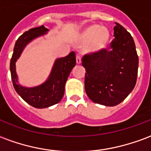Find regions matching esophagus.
Instances as JSON below:
<instances>
[{"label":"esophagus","mask_w":151,"mask_h":151,"mask_svg":"<svg viewBox=\"0 0 151 151\" xmlns=\"http://www.w3.org/2000/svg\"><path fill=\"white\" fill-rule=\"evenodd\" d=\"M76 62H77V64H81L82 63V60H81V56H78V55H77V56H76Z\"/></svg>","instance_id":"1"}]
</instances>
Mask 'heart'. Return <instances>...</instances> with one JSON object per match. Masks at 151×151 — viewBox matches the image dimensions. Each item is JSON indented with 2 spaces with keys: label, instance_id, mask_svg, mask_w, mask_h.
I'll list each match as a JSON object with an SVG mask.
<instances>
[{
  "label": "heart",
  "instance_id": "1",
  "mask_svg": "<svg viewBox=\"0 0 151 151\" xmlns=\"http://www.w3.org/2000/svg\"><path fill=\"white\" fill-rule=\"evenodd\" d=\"M110 40V33L104 27L91 25L85 28L78 35V41L85 43L84 49L86 52L97 53L104 50Z\"/></svg>",
  "mask_w": 151,
  "mask_h": 151
}]
</instances>
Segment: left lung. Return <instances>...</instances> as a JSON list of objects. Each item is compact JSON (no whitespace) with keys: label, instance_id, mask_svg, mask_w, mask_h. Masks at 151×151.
Wrapping results in <instances>:
<instances>
[{"label":"left lung","instance_id":"8db88e82","mask_svg":"<svg viewBox=\"0 0 151 151\" xmlns=\"http://www.w3.org/2000/svg\"><path fill=\"white\" fill-rule=\"evenodd\" d=\"M114 37L110 51L82 57L86 95L94 103L108 107L120 104L132 92L138 69V56L131 35L116 22Z\"/></svg>","mask_w":151,"mask_h":151}]
</instances>
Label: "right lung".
<instances>
[{
	"instance_id": "1",
	"label": "right lung",
	"mask_w": 151,
	"mask_h": 151,
	"mask_svg": "<svg viewBox=\"0 0 151 151\" xmlns=\"http://www.w3.org/2000/svg\"><path fill=\"white\" fill-rule=\"evenodd\" d=\"M48 31L44 26H41L26 31L16 41L10 60L11 78L15 91L28 104L36 108H48L58 104L62 99L66 81L76 65L75 52H72L68 56L55 60L48 78L41 85L27 87L18 82L15 65L17 60L20 57L28 43L36 38L44 35Z\"/></svg>"
}]
</instances>
